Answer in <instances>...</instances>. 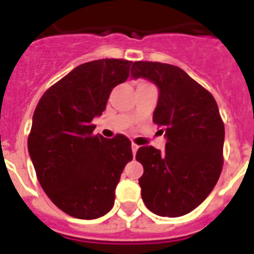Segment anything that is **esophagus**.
<instances>
[{"label": "esophagus", "instance_id": "34e87169", "mask_svg": "<svg viewBox=\"0 0 254 254\" xmlns=\"http://www.w3.org/2000/svg\"><path fill=\"white\" fill-rule=\"evenodd\" d=\"M131 148H132V154H133V156H135V155H136L137 148H139V145L135 144V143H132V144H131Z\"/></svg>", "mask_w": 254, "mask_h": 254}]
</instances>
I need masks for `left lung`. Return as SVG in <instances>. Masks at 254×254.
I'll return each instance as SVG.
<instances>
[{
  "label": "left lung",
  "instance_id": "8db88e82",
  "mask_svg": "<svg viewBox=\"0 0 254 254\" xmlns=\"http://www.w3.org/2000/svg\"><path fill=\"white\" fill-rule=\"evenodd\" d=\"M131 78L156 84L154 122L167 139L166 151L143 145L136 160L141 198L155 215L179 217L198 207L215 188L223 170L225 129L211 92L178 66L133 62Z\"/></svg>",
  "mask_w": 254,
  "mask_h": 254
}]
</instances>
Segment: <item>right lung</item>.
<instances>
[{
	"label": "right lung",
	"instance_id": "obj_1",
	"mask_svg": "<svg viewBox=\"0 0 254 254\" xmlns=\"http://www.w3.org/2000/svg\"><path fill=\"white\" fill-rule=\"evenodd\" d=\"M132 62L98 60L79 64L53 84L33 115L27 149L38 182L57 207L82 220L105 216L115 201L123 168L132 160L125 135H94L113 88Z\"/></svg>",
	"mask_w": 254,
	"mask_h": 254
}]
</instances>
